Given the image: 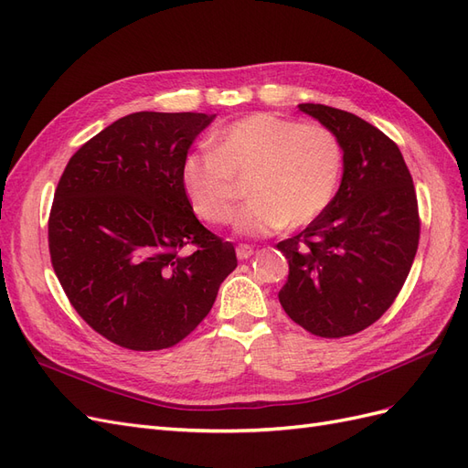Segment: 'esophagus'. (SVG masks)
<instances>
[{"label":"esophagus","mask_w":468,"mask_h":468,"mask_svg":"<svg viewBox=\"0 0 468 468\" xmlns=\"http://www.w3.org/2000/svg\"><path fill=\"white\" fill-rule=\"evenodd\" d=\"M251 253H253V248L248 246V244H238L236 246L238 260H248V258H251Z\"/></svg>","instance_id":"1"}]
</instances>
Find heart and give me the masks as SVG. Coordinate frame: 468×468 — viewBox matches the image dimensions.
<instances>
[{
    "label": "heart",
    "mask_w": 468,
    "mask_h": 468,
    "mask_svg": "<svg viewBox=\"0 0 468 468\" xmlns=\"http://www.w3.org/2000/svg\"><path fill=\"white\" fill-rule=\"evenodd\" d=\"M344 172V146L330 126L253 112L217 134L215 150H195L181 164V186L193 210L210 224L232 220L238 177L251 199L236 230L267 236L313 222L334 199Z\"/></svg>",
    "instance_id": "1"
}]
</instances>
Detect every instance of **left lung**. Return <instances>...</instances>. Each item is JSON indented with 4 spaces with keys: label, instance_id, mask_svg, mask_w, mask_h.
Returning a JSON list of instances; mask_svg holds the SVG:
<instances>
[{
    "label": "left lung",
    "instance_id": "8db88e82",
    "mask_svg": "<svg viewBox=\"0 0 468 468\" xmlns=\"http://www.w3.org/2000/svg\"><path fill=\"white\" fill-rule=\"evenodd\" d=\"M344 146V177L332 203L306 229L277 244L289 261L282 310L318 337L369 328L399 296L420 242L410 169L385 133L353 112L301 103Z\"/></svg>",
    "mask_w": 468,
    "mask_h": 468
}]
</instances>
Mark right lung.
I'll return each mask as SVG.
<instances>
[{
    "mask_svg": "<svg viewBox=\"0 0 468 468\" xmlns=\"http://www.w3.org/2000/svg\"><path fill=\"white\" fill-rule=\"evenodd\" d=\"M205 112H133L88 140L54 191L48 250L76 313L133 351L167 349L210 313L236 265L195 217L181 164Z\"/></svg>",
    "mask_w": 468,
    "mask_h": 468,
    "instance_id": "1",
    "label": "right lung"
}]
</instances>
